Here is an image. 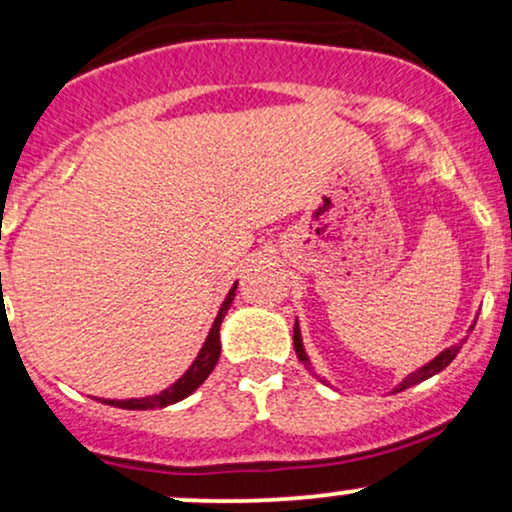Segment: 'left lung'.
<instances>
[{"instance_id":"obj_1","label":"left lung","mask_w":512,"mask_h":512,"mask_svg":"<svg viewBox=\"0 0 512 512\" xmlns=\"http://www.w3.org/2000/svg\"><path fill=\"white\" fill-rule=\"evenodd\" d=\"M469 330H472V327H469ZM293 349H296L298 361H301L303 366H310L308 356H305V349H303L301 327H298V320H296V325H293ZM460 349H462V344H455V346H450V349L440 351V354H438L436 358H433V361H428L424 368H419V370H416V373H409L407 378H404L402 383H399V385L395 387V392H402V390H407V387H411V385H419V383H424V380L433 378V375L440 373V370L450 366L452 358L457 356V351H460Z\"/></svg>"}]
</instances>
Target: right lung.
<instances>
[{"label":"right lung","instance_id":"right-lung-1","mask_svg":"<svg viewBox=\"0 0 512 512\" xmlns=\"http://www.w3.org/2000/svg\"><path fill=\"white\" fill-rule=\"evenodd\" d=\"M236 289H238V284H233V289L228 291L226 301L221 303L219 315H216L214 325H211V330L207 334V342H204L202 349H199L197 358H195V361H192V366L185 370V375H182L180 380H175V383L170 385L168 390H163L161 395H154V397H142V399H101V402L103 404H110V407H117V409H161V407H168V404L180 402V399H185L187 395H192V392H195L197 387L209 378V373H211V370H214L216 361H219V356H221L219 330H221L223 317H226L228 308H231L233 298H236Z\"/></svg>","mask_w":512,"mask_h":512}]
</instances>
